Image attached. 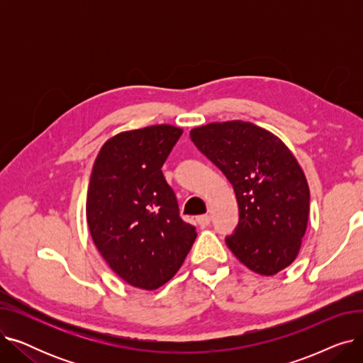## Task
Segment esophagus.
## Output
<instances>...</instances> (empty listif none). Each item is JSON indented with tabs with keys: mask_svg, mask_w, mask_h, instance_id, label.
<instances>
[{
	"mask_svg": "<svg viewBox=\"0 0 363 363\" xmlns=\"http://www.w3.org/2000/svg\"><path fill=\"white\" fill-rule=\"evenodd\" d=\"M197 223H199L201 228H207L208 225H211V216H208V215L197 216Z\"/></svg>",
	"mask_w": 363,
	"mask_h": 363,
	"instance_id": "1",
	"label": "esophagus"
}]
</instances>
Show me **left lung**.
Returning a JSON list of instances; mask_svg holds the SVG:
<instances>
[{
	"label": "left lung",
	"instance_id": "obj_1",
	"mask_svg": "<svg viewBox=\"0 0 363 363\" xmlns=\"http://www.w3.org/2000/svg\"><path fill=\"white\" fill-rule=\"evenodd\" d=\"M233 184L240 219L226 245L247 268L271 277L297 257L309 216V186L274 133L250 122L208 123L189 132Z\"/></svg>",
	"mask_w": 363,
	"mask_h": 363
}]
</instances>
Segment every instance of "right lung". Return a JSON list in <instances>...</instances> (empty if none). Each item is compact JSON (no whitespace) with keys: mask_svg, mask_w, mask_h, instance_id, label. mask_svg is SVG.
I'll return each mask as SVG.
<instances>
[{"mask_svg":"<svg viewBox=\"0 0 363 363\" xmlns=\"http://www.w3.org/2000/svg\"><path fill=\"white\" fill-rule=\"evenodd\" d=\"M182 129L122 132L95 159L88 186L91 237L110 268L133 287L156 290L174 277L197 237L179 215L162 166Z\"/></svg>","mask_w":363,"mask_h":363,"instance_id":"1","label":"right lung"}]
</instances>
